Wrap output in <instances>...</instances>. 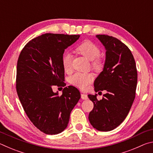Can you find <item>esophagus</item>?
<instances>
[{"label": "esophagus", "mask_w": 153, "mask_h": 153, "mask_svg": "<svg viewBox=\"0 0 153 153\" xmlns=\"http://www.w3.org/2000/svg\"><path fill=\"white\" fill-rule=\"evenodd\" d=\"M81 98L83 100H87L88 99V95L86 94H81Z\"/></svg>", "instance_id": "34e87169"}]
</instances>
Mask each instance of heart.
Masks as SVG:
<instances>
[{
	"label": "heart",
	"mask_w": 153,
	"mask_h": 153,
	"mask_svg": "<svg viewBox=\"0 0 153 153\" xmlns=\"http://www.w3.org/2000/svg\"><path fill=\"white\" fill-rule=\"evenodd\" d=\"M77 53L84 56L88 59L92 61V67L96 71H100L102 69L103 63L99 58L100 55V48L90 40H86L82 42L76 48ZM62 65L64 70L66 72L71 71L72 68V56L70 53H65L62 58ZM94 77L90 73H77L74 74L69 77V81L71 84L77 86L82 90H86L89 85L92 84Z\"/></svg>",
	"instance_id": "b5f03b06"
}]
</instances>
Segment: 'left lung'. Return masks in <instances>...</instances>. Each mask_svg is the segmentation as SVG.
<instances>
[{
    "label": "left lung",
    "mask_w": 153,
    "mask_h": 153,
    "mask_svg": "<svg viewBox=\"0 0 153 153\" xmlns=\"http://www.w3.org/2000/svg\"><path fill=\"white\" fill-rule=\"evenodd\" d=\"M97 37L107 51L104 69L95 79L94 90L107 93L100 100L97 94L88 95L94 103L88 119L93 128L108 131L120 126L128 115L136 97L138 74L133 55L125 44L108 35Z\"/></svg>",
    "instance_id": "left-lung-1"
}]
</instances>
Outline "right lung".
<instances>
[{
	"mask_svg": "<svg viewBox=\"0 0 153 153\" xmlns=\"http://www.w3.org/2000/svg\"><path fill=\"white\" fill-rule=\"evenodd\" d=\"M79 38L45 33L28 42L18 59V97L30 120L46 134H57L67 128L71 111L81 97L73 86L65 87L61 95L51 89L53 85L66 86L62 58L65 50Z\"/></svg>",
	"mask_w": 153,
	"mask_h": 153,
	"instance_id": "1",
	"label": "right lung"
}]
</instances>
